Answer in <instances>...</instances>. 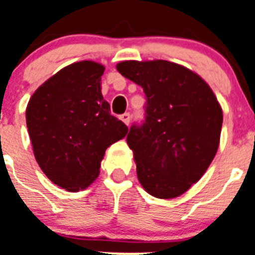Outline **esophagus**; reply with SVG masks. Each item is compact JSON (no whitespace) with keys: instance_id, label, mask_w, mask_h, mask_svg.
Segmentation results:
<instances>
[{"instance_id":"1","label":"esophagus","mask_w":255,"mask_h":255,"mask_svg":"<svg viewBox=\"0 0 255 255\" xmlns=\"http://www.w3.org/2000/svg\"><path fill=\"white\" fill-rule=\"evenodd\" d=\"M121 119L128 126V124H129V121H131V114H129V113H124L123 115H121Z\"/></svg>"}]
</instances>
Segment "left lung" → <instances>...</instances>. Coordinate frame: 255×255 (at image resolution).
I'll list each match as a JSON object with an SVG mask.
<instances>
[{"label":"left lung","mask_w":255,"mask_h":255,"mask_svg":"<svg viewBox=\"0 0 255 255\" xmlns=\"http://www.w3.org/2000/svg\"><path fill=\"white\" fill-rule=\"evenodd\" d=\"M117 69L145 93L144 121L127 134L138 181L160 199L182 195L219 148L223 111L216 97L198 74L170 61H123Z\"/></svg>","instance_id":"left-lung-1"}]
</instances>
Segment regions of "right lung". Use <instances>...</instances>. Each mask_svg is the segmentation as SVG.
Wrapping results in <instances>:
<instances>
[{
	"label": "right lung",
	"instance_id": "right-lung-1",
	"mask_svg": "<svg viewBox=\"0 0 255 255\" xmlns=\"http://www.w3.org/2000/svg\"><path fill=\"white\" fill-rule=\"evenodd\" d=\"M103 72L93 61L72 64L45 81L27 105L35 158L43 173L68 191L88 187L98 177L105 150L128 132L103 99Z\"/></svg>",
	"mask_w": 255,
	"mask_h": 255
}]
</instances>
